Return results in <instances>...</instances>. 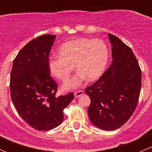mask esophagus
<instances>
[{"instance_id": "esophagus-1", "label": "esophagus", "mask_w": 152, "mask_h": 152, "mask_svg": "<svg viewBox=\"0 0 152 152\" xmlns=\"http://www.w3.org/2000/svg\"><path fill=\"white\" fill-rule=\"evenodd\" d=\"M83 94H84V91H82V90H79V91L75 92L74 96H75V98H78V97H79V96H82Z\"/></svg>"}]
</instances>
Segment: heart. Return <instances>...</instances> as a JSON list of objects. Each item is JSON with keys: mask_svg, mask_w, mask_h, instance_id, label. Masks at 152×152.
Wrapping results in <instances>:
<instances>
[{"mask_svg": "<svg viewBox=\"0 0 152 152\" xmlns=\"http://www.w3.org/2000/svg\"><path fill=\"white\" fill-rule=\"evenodd\" d=\"M59 56H50L48 59V67L56 79L66 81L74 70L76 76L65 82V90L77 88L84 81H93L102 76L104 72L109 57L107 45L100 39L79 38L62 44L58 49Z\"/></svg>", "mask_w": 152, "mask_h": 152, "instance_id": "heart-1", "label": "heart"}]
</instances>
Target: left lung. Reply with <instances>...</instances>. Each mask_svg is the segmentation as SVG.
<instances>
[{"label":"left lung","instance_id":"8db88e82","mask_svg":"<svg viewBox=\"0 0 152 152\" xmlns=\"http://www.w3.org/2000/svg\"><path fill=\"white\" fill-rule=\"evenodd\" d=\"M113 62L93 85L85 89L91 103L88 116L102 130L123 126L137 107L141 89V70L134 53L118 37L108 34Z\"/></svg>","mask_w":152,"mask_h":152}]
</instances>
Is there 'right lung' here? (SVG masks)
<instances>
[{
  "instance_id": "add662e5",
  "label": "right lung",
  "mask_w": 152,
  "mask_h": 152,
  "mask_svg": "<svg viewBox=\"0 0 152 152\" xmlns=\"http://www.w3.org/2000/svg\"><path fill=\"white\" fill-rule=\"evenodd\" d=\"M56 36L44 34L27 43L14 59L10 74L12 103L19 115L39 131L56 128L73 93L56 97L57 84L50 76L48 59Z\"/></svg>"
}]
</instances>
